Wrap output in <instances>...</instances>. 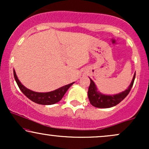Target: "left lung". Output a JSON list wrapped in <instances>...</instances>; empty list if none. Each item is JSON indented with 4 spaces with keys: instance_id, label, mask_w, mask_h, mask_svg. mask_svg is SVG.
I'll use <instances>...</instances> for the list:
<instances>
[{
    "instance_id": "8db88e82",
    "label": "left lung",
    "mask_w": 149,
    "mask_h": 149,
    "mask_svg": "<svg viewBox=\"0 0 149 149\" xmlns=\"http://www.w3.org/2000/svg\"><path fill=\"white\" fill-rule=\"evenodd\" d=\"M135 75L136 73H134L131 84L130 85L127 89H126L125 91L120 92V93L113 95H107L101 93L100 91L97 90L96 85L93 80L90 78V85L88 88V95L90 104L95 107L103 108V109L104 108H111L118 104L121 101L123 100L127 96L130 91L131 90L132 85L134 84Z\"/></svg>"
}]
</instances>
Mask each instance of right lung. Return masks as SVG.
<instances>
[{
	"instance_id": "obj_1",
	"label": "right lung",
	"mask_w": 149,
	"mask_h": 149,
	"mask_svg": "<svg viewBox=\"0 0 149 149\" xmlns=\"http://www.w3.org/2000/svg\"><path fill=\"white\" fill-rule=\"evenodd\" d=\"M13 73H14L15 81L17 82V84L19 88L23 92L24 95L26 97H28L32 102L38 104H42V105H51V104L57 103L58 102H59L62 99V97H64L68 89L74 83V82H73V83L61 87L59 89H57V90L52 92H36L26 88L20 83L17 76L15 69L13 70Z\"/></svg>"
}]
</instances>
